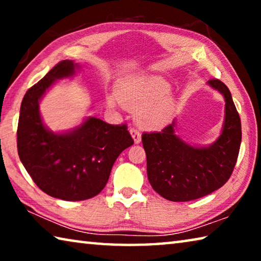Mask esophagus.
Instances as JSON below:
<instances>
[{
    "instance_id": "esophagus-1",
    "label": "esophagus",
    "mask_w": 261,
    "mask_h": 261,
    "mask_svg": "<svg viewBox=\"0 0 261 261\" xmlns=\"http://www.w3.org/2000/svg\"><path fill=\"white\" fill-rule=\"evenodd\" d=\"M130 134H131V136H132V138H134V141H135V144H139L140 141H141V135H140V132L137 130V129H131L130 130Z\"/></svg>"
}]
</instances>
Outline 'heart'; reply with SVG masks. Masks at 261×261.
<instances>
[{"label":"heart","instance_id":"b5f03b06","mask_svg":"<svg viewBox=\"0 0 261 261\" xmlns=\"http://www.w3.org/2000/svg\"><path fill=\"white\" fill-rule=\"evenodd\" d=\"M169 84L158 76L127 77L116 86V98L123 107L136 113V122L146 130H160L173 116L175 101ZM114 107V99L109 98Z\"/></svg>","mask_w":261,"mask_h":261}]
</instances>
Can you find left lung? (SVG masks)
Returning a JSON list of instances; mask_svg holds the SVG:
<instances>
[{"mask_svg":"<svg viewBox=\"0 0 261 261\" xmlns=\"http://www.w3.org/2000/svg\"><path fill=\"white\" fill-rule=\"evenodd\" d=\"M207 85L224 98V120L220 136L206 146L180 138L176 121L161 132L141 136L147 158V176L154 191L170 201H189L220 189L232 174L242 140L241 118L229 88L219 79Z\"/></svg>","mask_w":261,"mask_h":261,"instance_id":"obj_1","label":"left lung"}]
</instances>
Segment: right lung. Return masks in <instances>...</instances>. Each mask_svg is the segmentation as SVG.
<instances>
[{"mask_svg": "<svg viewBox=\"0 0 261 261\" xmlns=\"http://www.w3.org/2000/svg\"><path fill=\"white\" fill-rule=\"evenodd\" d=\"M81 65L71 60L56 64L26 92L20 106L17 148L25 169L43 192L57 199L79 201L102 191L118 155L134 144L126 125H112L87 116L63 132L42 121L41 99L57 81L73 77Z\"/></svg>", "mask_w": 261, "mask_h": 261, "instance_id": "right-lung-1", "label": "right lung"}]
</instances>
